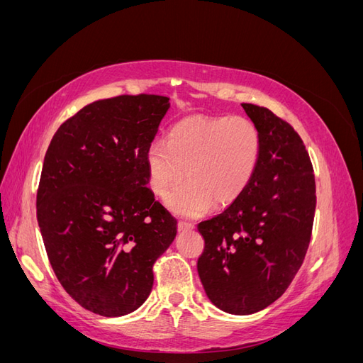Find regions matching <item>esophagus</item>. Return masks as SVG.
Here are the masks:
<instances>
[{"mask_svg":"<svg viewBox=\"0 0 363 363\" xmlns=\"http://www.w3.org/2000/svg\"><path fill=\"white\" fill-rule=\"evenodd\" d=\"M177 227H179V232H186V230H192L194 224L188 223V221H179Z\"/></svg>","mask_w":363,"mask_h":363,"instance_id":"esophagus-1","label":"esophagus"}]
</instances>
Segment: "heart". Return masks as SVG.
Listing matches in <instances>:
<instances>
[{"label": "heart", "mask_w": 363, "mask_h": 363, "mask_svg": "<svg viewBox=\"0 0 363 363\" xmlns=\"http://www.w3.org/2000/svg\"><path fill=\"white\" fill-rule=\"evenodd\" d=\"M260 135L245 116H188L172 125L167 142L155 140L147 152L151 191L167 196L172 212L200 216L235 203L255 177ZM186 171L184 172V169Z\"/></svg>", "instance_id": "b5f03b06"}]
</instances>
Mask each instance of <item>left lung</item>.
I'll list each match as a JSON object with an SVG mask.
<instances>
[{
  "label": "left lung",
  "instance_id": "8db88e82",
  "mask_svg": "<svg viewBox=\"0 0 363 363\" xmlns=\"http://www.w3.org/2000/svg\"><path fill=\"white\" fill-rule=\"evenodd\" d=\"M260 135V157L245 192L199 224L196 269L218 309L250 315L288 289L311 242L316 207L312 162L301 138L269 108L242 104Z\"/></svg>",
  "mask_w": 363,
  "mask_h": 363
}]
</instances>
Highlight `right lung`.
Returning <instances> with one entry per match:
<instances>
[{
  "mask_svg": "<svg viewBox=\"0 0 363 363\" xmlns=\"http://www.w3.org/2000/svg\"><path fill=\"white\" fill-rule=\"evenodd\" d=\"M169 108L160 95L98 100L65 121L47 150L38 223L54 274L84 309L123 316L144 304L177 219L147 188V152Z\"/></svg>",
  "mask_w": 363,
  "mask_h": 363,
  "instance_id": "right-lung-1",
  "label": "right lung"
}]
</instances>
